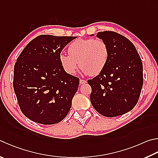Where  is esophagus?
<instances>
[{
    "label": "esophagus",
    "instance_id": "esophagus-1",
    "mask_svg": "<svg viewBox=\"0 0 158 158\" xmlns=\"http://www.w3.org/2000/svg\"><path fill=\"white\" fill-rule=\"evenodd\" d=\"M79 82H80V84H85V83H86V81H85V80H84V79H80Z\"/></svg>",
    "mask_w": 158,
    "mask_h": 158
}]
</instances>
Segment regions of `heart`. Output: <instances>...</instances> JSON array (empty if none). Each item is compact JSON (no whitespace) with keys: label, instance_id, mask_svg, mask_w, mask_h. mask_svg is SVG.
Instances as JSON below:
<instances>
[{"label":"heart","instance_id":"b5f03b06","mask_svg":"<svg viewBox=\"0 0 158 158\" xmlns=\"http://www.w3.org/2000/svg\"><path fill=\"white\" fill-rule=\"evenodd\" d=\"M68 52V54H61L59 56L64 70L74 74L79 64L83 73L91 76L98 75L104 70L110 54L106 43L94 39H77L71 43Z\"/></svg>","mask_w":158,"mask_h":158}]
</instances>
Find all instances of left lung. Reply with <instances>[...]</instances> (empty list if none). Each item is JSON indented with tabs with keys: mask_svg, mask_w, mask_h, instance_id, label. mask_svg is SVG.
<instances>
[{
	"mask_svg": "<svg viewBox=\"0 0 158 158\" xmlns=\"http://www.w3.org/2000/svg\"><path fill=\"white\" fill-rule=\"evenodd\" d=\"M108 45L109 59L104 70L88 80L90 99L102 115L113 117L131 110L137 104L143 85V65L135 45L113 31L97 33Z\"/></svg>",
	"mask_w": 158,
	"mask_h": 158,
	"instance_id": "1",
	"label": "left lung"
}]
</instances>
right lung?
<instances>
[{"label":"right lung","instance_id":"right-lung-1","mask_svg":"<svg viewBox=\"0 0 158 158\" xmlns=\"http://www.w3.org/2000/svg\"><path fill=\"white\" fill-rule=\"evenodd\" d=\"M75 38L42 34L31 40L17 58L14 90L22 113L31 121L50 125L67 116L79 79L64 70L59 56Z\"/></svg>","mask_w":158,"mask_h":158}]
</instances>
